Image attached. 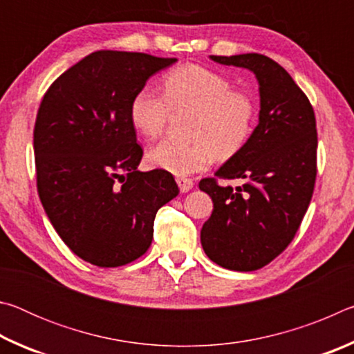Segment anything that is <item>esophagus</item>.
<instances>
[{
    "mask_svg": "<svg viewBox=\"0 0 354 354\" xmlns=\"http://www.w3.org/2000/svg\"><path fill=\"white\" fill-rule=\"evenodd\" d=\"M176 183L179 185V190L185 194V192H189L192 187H194V181L189 178H176Z\"/></svg>",
    "mask_w": 354,
    "mask_h": 354,
    "instance_id": "esophagus-1",
    "label": "esophagus"
}]
</instances>
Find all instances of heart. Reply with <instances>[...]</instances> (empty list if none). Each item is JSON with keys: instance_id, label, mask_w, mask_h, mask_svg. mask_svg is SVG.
<instances>
[{"instance_id": "1", "label": "heart", "mask_w": 354, "mask_h": 354, "mask_svg": "<svg viewBox=\"0 0 354 354\" xmlns=\"http://www.w3.org/2000/svg\"><path fill=\"white\" fill-rule=\"evenodd\" d=\"M164 95L143 87L129 106L133 127L154 139L162 133L171 111H190V142L165 139L149 148L148 162L175 176H189L209 167L214 158L231 159L253 134L254 98L232 88L231 81L200 65H183L162 80Z\"/></svg>"}]
</instances>
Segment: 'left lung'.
<instances>
[{"label":"left lung","mask_w":354,"mask_h":354,"mask_svg":"<svg viewBox=\"0 0 354 354\" xmlns=\"http://www.w3.org/2000/svg\"><path fill=\"white\" fill-rule=\"evenodd\" d=\"M211 59L256 76L261 109L247 145L215 171L243 184L232 189L215 178L200 181L214 203L201 245L220 267L253 272L283 253L308 211L317 175L315 115L306 95L273 59L257 53Z\"/></svg>","instance_id":"8db88e82"}]
</instances>
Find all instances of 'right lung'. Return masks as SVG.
Wrapping results in <instances>:
<instances>
[{"label":"right lung","mask_w":354,"mask_h":354,"mask_svg":"<svg viewBox=\"0 0 354 354\" xmlns=\"http://www.w3.org/2000/svg\"><path fill=\"white\" fill-rule=\"evenodd\" d=\"M178 59L101 50L48 88L34 127L37 190L59 237L98 267L140 257L156 214L179 189L165 170L139 171L129 106L154 73Z\"/></svg>","instance_id":"add662e5"}]
</instances>
